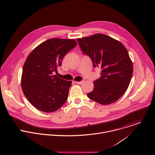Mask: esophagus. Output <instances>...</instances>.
Masks as SVG:
<instances>
[{
    "label": "esophagus",
    "instance_id": "1",
    "mask_svg": "<svg viewBox=\"0 0 155 155\" xmlns=\"http://www.w3.org/2000/svg\"><path fill=\"white\" fill-rule=\"evenodd\" d=\"M75 83L77 84H82L83 83H84V81H75Z\"/></svg>",
    "mask_w": 155,
    "mask_h": 155
}]
</instances>
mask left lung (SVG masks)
<instances>
[{"label": "left lung", "instance_id": "8db88e82", "mask_svg": "<svg viewBox=\"0 0 155 155\" xmlns=\"http://www.w3.org/2000/svg\"><path fill=\"white\" fill-rule=\"evenodd\" d=\"M83 53L90 57L93 67L101 69V77L94 81L88 97L102 105L117 101L127 90L133 65L124 45L104 34L77 39Z\"/></svg>", "mask_w": 155, "mask_h": 155}]
</instances>
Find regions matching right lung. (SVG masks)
Wrapping results in <instances>:
<instances>
[{"mask_svg":"<svg viewBox=\"0 0 155 155\" xmlns=\"http://www.w3.org/2000/svg\"><path fill=\"white\" fill-rule=\"evenodd\" d=\"M77 46L74 39H50L36 47L23 68L21 88L28 100L39 111H57L66 101L72 81L58 77L62 59Z\"/></svg>","mask_w":155,"mask_h":155,"instance_id":"obj_1","label":"right lung"}]
</instances>
